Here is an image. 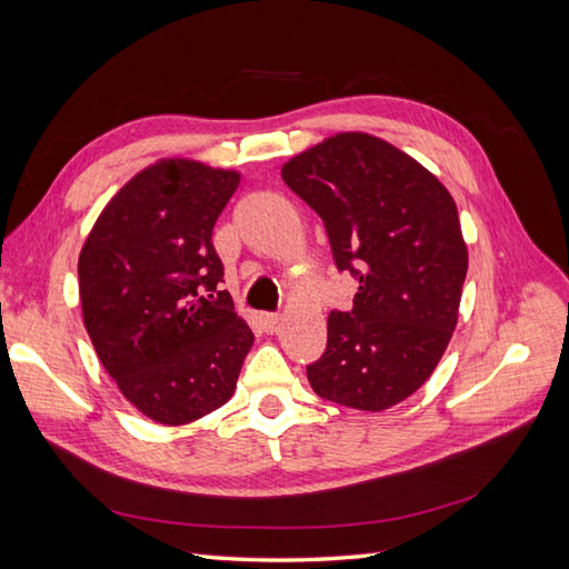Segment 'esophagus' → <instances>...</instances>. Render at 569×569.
<instances>
[{"label": "esophagus", "mask_w": 569, "mask_h": 569, "mask_svg": "<svg viewBox=\"0 0 569 569\" xmlns=\"http://www.w3.org/2000/svg\"><path fill=\"white\" fill-rule=\"evenodd\" d=\"M261 322H263L266 330H274V327H278V322H280V316L278 313H261Z\"/></svg>", "instance_id": "1"}]
</instances>
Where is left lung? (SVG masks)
I'll list each match as a JSON object with an SVG mask.
<instances>
[{"label": "left lung", "instance_id": "left-lung-1", "mask_svg": "<svg viewBox=\"0 0 569 569\" xmlns=\"http://www.w3.org/2000/svg\"><path fill=\"white\" fill-rule=\"evenodd\" d=\"M322 218L335 263L358 280L306 368L322 399L387 410L435 372L458 322L468 247L456 201L427 168L366 132H339L282 166Z\"/></svg>", "mask_w": 569, "mask_h": 569}]
</instances>
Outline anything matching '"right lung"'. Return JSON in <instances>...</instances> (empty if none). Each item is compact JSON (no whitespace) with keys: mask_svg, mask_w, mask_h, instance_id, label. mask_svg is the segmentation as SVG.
Wrapping results in <instances>:
<instances>
[{"mask_svg":"<svg viewBox=\"0 0 569 569\" xmlns=\"http://www.w3.org/2000/svg\"><path fill=\"white\" fill-rule=\"evenodd\" d=\"M239 173L163 159L107 203L78 258L82 320L120 393L159 425L230 401L253 343L211 234Z\"/></svg>","mask_w":569,"mask_h":569,"instance_id":"add662e5","label":"right lung"}]
</instances>
